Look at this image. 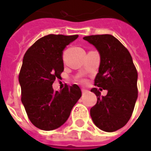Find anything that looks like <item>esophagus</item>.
<instances>
[{
    "label": "esophagus",
    "instance_id": "34e87169",
    "mask_svg": "<svg viewBox=\"0 0 151 151\" xmlns=\"http://www.w3.org/2000/svg\"><path fill=\"white\" fill-rule=\"evenodd\" d=\"M82 91H83V93H86V92H87V91L85 90V89H82Z\"/></svg>",
    "mask_w": 151,
    "mask_h": 151
}]
</instances>
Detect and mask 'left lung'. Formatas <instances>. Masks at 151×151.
I'll return each instance as SVG.
<instances>
[{"label": "left lung", "mask_w": 151, "mask_h": 151, "mask_svg": "<svg viewBox=\"0 0 151 151\" xmlns=\"http://www.w3.org/2000/svg\"><path fill=\"white\" fill-rule=\"evenodd\" d=\"M101 55V64L95 78L92 91L97 102L91 109L92 121L101 130L114 132L125 126L130 119L137 99V71L127 49L109 34L84 37ZM107 90L105 97L100 90Z\"/></svg>", "instance_id": "left-lung-1"}]
</instances>
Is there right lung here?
Masks as SVG:
<instances>
[{
    "label": "right lung",
    "instance_id": "add662e5",
    "mask_svg": "<svg viewBox=\"0 0 151 151\" xmlns=\"http://www.w3.org/2000/svg\"><path fill=\"white\" fill-rule=\"evenodd\" d=\"M78 35L49 34L38 39L24 55L19 74L21 101L31 123L39 129H56L67 121L82 96L77 84L55 91L52 84L64 71L63 50Z\"/></svg>",
    "mask_w": 151,
    "mask_h": 151
}]
</instances>
